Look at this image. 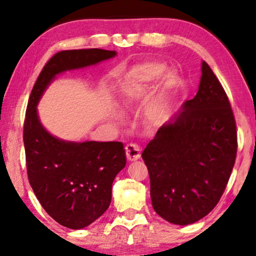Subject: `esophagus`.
Listing matches in <instances>:
<instances>
[{"mask_svg":"<svg viewBox=\"0 0 256 256\" xmlns=\"http://www.w3.org/2000/svg\"><path fill=\"white\" fill-rule=\"evenodd\" d=\"M126 155L129 160H136L141 156V149L135 143H129L126 146Z\"/></svg>","mask_w":256,"mask_h":256,"instance_id":"34e87169","label":"esophagus"}]
</instances>
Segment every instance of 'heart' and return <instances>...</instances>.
<instances>
[{"mask_svg":"<svg viewBox=\"0 0 256 256\" xmlns=\"http://www.w3.org/2000/svg\"><path fill=\"white\" fill-rule=\"evenodd\" d=\"M164 70H166V68H164L163 64H144L132 70L128 78L126 79L124 86H122L124 99L134 100L141 98L144 93L146 86L150 82H156L163 74ZM174 84H176V78L172 74H168L164 79L166 90H170ZM166 93H164L149 107V116L152 120H160L166 114Z\"/></svg>","mask_w":256,"mask_h":256,"instance_id":"obj_1","label":"heart"}]
</instances>
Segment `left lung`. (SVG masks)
I'll return each instance as SVG.
<instances>
[{
  "mask_svg": "<svg viewBox=\"0 0 256 256\" xmlns=\"http://www.w3.org/2000/svg\"><path fill=\"white\" fill-rule=\"evenodd\" d=\"M236 124L228 96L208 62L194 99L163 124L142 152L155 212L174 225L208 216L236 163Z\"/></svg>",
  "mask_w": 256,
  "mask_h": 256,
  "instance_id": "left-lung-1",
  "label": "left lung"
}]
</instances>
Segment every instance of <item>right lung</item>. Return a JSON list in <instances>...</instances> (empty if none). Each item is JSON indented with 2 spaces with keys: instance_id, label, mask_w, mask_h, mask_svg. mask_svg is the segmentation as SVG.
Masks as SVG:
<instances>
[{
  "instance_id": "add662e5",
  "label": "right lung",
  "mask_w": 256,
  "mask_h": 256,
  "mask_svg": "<svg viewBox=\"0 0 256 256\" xmlns=\"http://www.w3.org/2000/svg\"><path fill=\"white\" fill-rule=\"evenodd\" d=\"M115 54L102 48L57 52L42 70L28 101L23 127L28 180L48 214L71 230L88 226L110 208L112 184L126 166L124 144L56 138L40 124L36 106L56 74Z\"/></svg>"
}]
</instances>
